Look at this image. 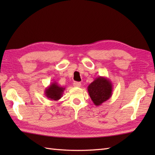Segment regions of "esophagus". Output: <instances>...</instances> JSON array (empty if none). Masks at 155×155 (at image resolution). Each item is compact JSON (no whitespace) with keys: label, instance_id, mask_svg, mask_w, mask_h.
Returning <instances> with one entry per match:
<instances>
[{"label":"esophagus","instance_id":"esophagus-1","mask_svg":"<svg viewBox=\"0 0 155 155\" xmlns=\"http://www.w3.org/2000/svg\"><path fill=\"white\" fill-rule=\"evenodd\" d=\"M73 85L75 87H80L81 86V83H79V82H74Z\"/></svg>","mask_w":155,"mask_h":155}]
</instances>
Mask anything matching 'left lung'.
<instances>
[{
  "label": "left lung",
  "mask_w": 155,
  "mask_h": 155,
  "mask_svg": "<svg viewBox=\"0 0 155 155\" xmlns=\"http://www.w3.org/2000/svg\"><path fill=\"white\" fill-rule=\"evenodd\" d=\"M87 90L95 106H100L111 97L113 84L107 77H98L88 85Z\"/></svg>",
  "instance_id": "left-lung-1"
}]
</instances>
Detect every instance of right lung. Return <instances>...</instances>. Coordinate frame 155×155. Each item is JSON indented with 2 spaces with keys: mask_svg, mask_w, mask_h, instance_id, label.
<instances>
[{
  "mask_svg": "<svg viewBox=\"0 0 155 155\" xmlns=\"http://www.w3.org/2000/svg\"><path fill=\"white\" fill-rule=\"evenodd\" d=\"M64 90L65 87H62L58 85L57 83L53 82L45 88V94L49 100L57 101L62 97Z\"/></svg>",
  "mask_w": 155,
  "mask_h": 155,
  "instance_id": "add662e5",
  "label": "right lung"
}]
</instances>
